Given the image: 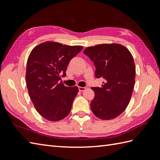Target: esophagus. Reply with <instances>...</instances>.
<instances>
[{
  "label": "esophagus",
  "mask_w": 160,
  "mask_h": 160,
  "mask_svg": "<svg viewBox=\"0 0 160 160\" xmlns=\"http://www.w3.org/2000/svg\"><path fill=\"white\" fill-rule=\"evenodd\" d=\"M78 89H79V91H85V89H86V87H78Z\"/></svg>",
  "instance_id": "obj_1"
}]
</instances>
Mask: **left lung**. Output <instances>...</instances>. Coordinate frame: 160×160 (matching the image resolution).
<instances>
[{
  "label": "left lung",
  "instance_id": "obj_1",
  "mask_svg": "<svg viewBox=\"0 0 160 160\" xmlns=\"http://www.w3.org/2000/svg\"><path fill=\"white\" fill-rule=\"evenodd\" d=\"M84 53L94 62L96 77L104 80L102 87H91L95 93L91 111L101 120L117 118L127 107L134 88L135 66L132 54L117 43L89 47Z\"/></svg>",
  "mask_w": 160,
  "mask_h": 160
}]
</instances>
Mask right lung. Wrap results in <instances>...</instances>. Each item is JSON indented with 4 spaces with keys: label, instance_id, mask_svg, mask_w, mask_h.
Listing matches in <instances>:
<instances>
[{
    "label": "right lung",
    "instance_id": "add662e5",
    "mask_svg": "<svg viewBox=\"0 0 160 160\" xmlns=\"http://www.w3.org/2000/svg\"><path fill=\"white\" fill-rule=\"evenodd\" d=\"M82 49V46L47 41L30 53L26 68L27 87L33 106L46 120L59 121L70 113L78 88L65 87L59 80L66 76L70 60Z\"/></svg>",
    "mask_w": 160,
    "mask_h": 160
}]
</instances>
